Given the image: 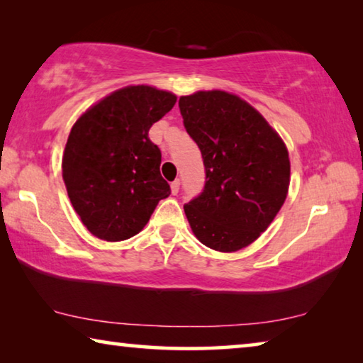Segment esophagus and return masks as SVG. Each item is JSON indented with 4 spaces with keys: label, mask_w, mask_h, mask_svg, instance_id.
<instances>
[{
    "label": "esophagus",
    "mask_w": 363,
    "mask_h": 363,
    "mask_svg": "<svg viewBox=\"0 0 363 363\" xmlns=\"http://www.w3.org/2000/svg\"><path fill=\"white\" fill-rule=\"evenodd\" d=\"M179 186H181V181L176 179L171 182V192H173V195H176L177 192H179Z\"/></svg>",
    "instance_id": "1"
}]
</instances>
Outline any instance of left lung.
<instances>
[{
  "mask_svg": "<svg viewBox=\"0 0 363 363\" xmlns=\"http://www.w3.org/2000/svg\"><path fill=\"white\" fill-rule=\"evenodd\" d=\"M184 128L205 164V187L184 211L195 237L230 253L253 243L272 223L290 186L284 140L262 115L224 91L182 96Z\"/></svg>",
  "mask_w": 363,
  "mask_h": 363,
  "instance_id": "obj_1",
  "label": "left lung"
}]
</instances>
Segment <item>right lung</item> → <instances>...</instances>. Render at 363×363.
Returning <instances> with one entry per match:
<instances>
[{
  "instance_id": "obj_1",
  "label": "right lung",
  "mask_w": 363,
  "mask_h": 363,
  "mask_svg": "<svg viewBox=\"0 0 363 363\" xmlns=\"http://www.w3.org/2000/svg\"><path fill=\"white\" fill-rule=\"evenodd\" d=\"M176 96L150 86L115 91L73 125L62 158L67 194L93 235L120 242L149 223L171 194L160 174L162 152L149 138Z\"/></svg>"
}]
</instances>
